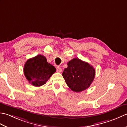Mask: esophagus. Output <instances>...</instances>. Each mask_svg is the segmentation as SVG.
Segmentation results:
<instances>
[{
    "instance_id": "esophagus-1",
    "label": "esophagus",
    "mask_w": 127,
    "mask_h": 127,
    "mask_svg": "<svg viewBox=\"0 0 127 127\" xmlns=\"http://www.w3.org/2000/svg\"><path fill=\"white\" fill-rule=\"evenodd\" d=\"M56 69H57V72H61L62 71V69L60 66H57Z\"/></svg>"
}]
</instances>
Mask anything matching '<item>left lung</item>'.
<instances>
[{
	"mask_svg": "<svg viewBox=\"0 0 127 127\" xmlns=\"http://www.w3.org/2000/svg\"><path fill=\"white\" fill-rule=\"evenodd\" d=\"M62 75L71 90L80 92L88 88L95 77V71L93 66L87 62L79 58H74L68 63Z\"/></svg>",
	"mask_w": 127,
	"mask_h": 127,
	"instance_id": "1",
	"label": "left lung"
}]
</instances>
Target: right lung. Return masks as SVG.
I'll return each instance as SVG.
<instances>
[{
  "instance_id": "obj_1",
  "label": "right lung",
  "mask_w": 127,
  "mask_h": 127,
  "mask_svg": "<svg viewBox=\"0 0 127 127\" xmlns=\"http://www.w3.org/2000/svg\"><path fill=\"white\" fill-rule=\"evenodd\" d=\"M24 74L29 83L35 87L45 84L56 72L55 66L48 63L45 57L38 55L29 59L24 66Z\"/></svg>"
}]
</instances>
